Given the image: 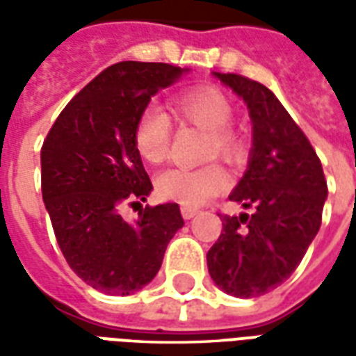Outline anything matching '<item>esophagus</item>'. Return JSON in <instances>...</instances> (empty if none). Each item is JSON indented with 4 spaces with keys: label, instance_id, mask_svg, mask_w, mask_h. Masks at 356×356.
<instances>
[{
    "label": "esophagus",
    "instance_id": "esophagus-1",
    "mask_svg": "<svg viewBox=\"0 0 356 356\" xmlns=\"http://www.w3.org/2000/svg\"><path fill=\"white\" fill-rule=\"evenodd\" d=\"M181 213H183L185 219H193V217L198 213V209L191 208V206H183V208H181Z\"/></svg>",
    "mask_w": 356,
    "mask_h": 356
}]
</instances>
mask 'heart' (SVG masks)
Returning <instances> with one entry per match:
<instances>
[{"mask_svg": "<svg viewBox=\"0 0 356 356\" xmlns=\"http://www.w3.org/2000/svg\"><path fill=\"white\" fill-rule=\"evenodd\" d=\"M171 108L181 120L198 125L211 135L209 154L223 156L236 162L246 152L244 139L229 127L234 120V106L229 97L216 88H193L179 93L171 101ZM170 118L158 108L143 110L133 127V145L137 154L148 163H160L170 152ZM227 186V173L219 165L200 170L171 168L158 175L156 191L163 200L185 206H202L213 194Z\"/></svg>", "mask_w": 356, "mask_h": 356, "instance_id": "b5f03b06", "label": "heart"}]
</instances>
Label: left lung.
Segmentation results:
<instances>
[{"label": "left lung", "instance_id": "obj_1", "mask_svg": "<svg viewBox=\"0 0 356 356\" xmlns=\"http://www.w3.org/2000/svg\"><path fill=\"white\" fill-rule=\"evenodd\" d=\"M213 76L250 112L248 170L229 200L254 213L221 217V236L206 257L217 288L248 299L275 290L298 268L321 229L328 186L305 133L270 89L238 74Z\"/></svg>", "mask_w": 356, "mask_h": 356}]
</instances>
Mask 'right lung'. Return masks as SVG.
<instances>
[{
  "instance_id": "obj_1",
  "label": "right lung",
  "mask_w": 356,
  "mask_h": 356,
  "mask_svg": "<svg viewBox=\"0 0 356 356\" xmlns=\"http://www.w3.org/2000/svg\"><path fill=\"white\" fill-rule=\"evenodd\" d=\"M188 72L163 63L124 60L106 68L68 102L42 147V194L60 252L95 290L129 296L162 267L165 248L185 225L177 204L140 208L152 183L133 145V127L150 97Z\"/></svg>"
}]
</instances>
